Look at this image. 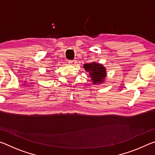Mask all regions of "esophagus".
Wrapping results in <instances>:
<instances>
[{
    "label": "esophagus",
    "instance_id": "1",
    "mask_svg": "<svg viewBox=\"0 0 155 155\" xmlns=\"http://www.w3.org/2000/svg\"><path fill=\"white\" fill-rule=\"evenodd\" d=\"M68 63H69L70 65H76L77 61H76V60H69V61H68Z\"/></svg>",
    "mask_w": 155,
    "mask_h": 155
}]
</instances>
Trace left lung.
Listing matches in <instances>:
<instances>
[{
  "instance_id": "left-lung-1",
  "label": "left lung",
  "mask_w": 155,
  "mask_h": 155,
  "mask_svg": "<svg viewBox=\"0 0 155 155\" xmlns=\"http://www.w3.org/2000/svg\"><path fill=\"white\" fill-rule=\"evenodd\" d=\"M83 68L89 72L94 84L103 83L107 74L105 68L103 65L93 62L84 64Z\"/></svg>"
}]
</instances>
